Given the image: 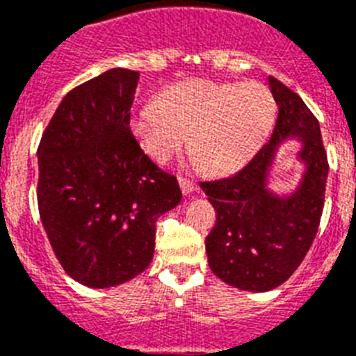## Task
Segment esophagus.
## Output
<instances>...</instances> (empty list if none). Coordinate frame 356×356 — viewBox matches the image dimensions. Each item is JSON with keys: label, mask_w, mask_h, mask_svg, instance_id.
Segmentation results:
<instances>
[{"label": "esophagus", "mask_w": 356, "mask_h": 356, "mask_svg": "<svg viewBox=\"0 0 356 356\" xmlns=\"http://www.w3.org/2000/svg\"><path fill=\"white\" fill-rule=\"evenodd\" d=\"M179 184H181V190H183L184 195H190L192 192H195V190H197V184L186 177H179Z\"/></svg>", "instance_id": "1"}]
</instances>
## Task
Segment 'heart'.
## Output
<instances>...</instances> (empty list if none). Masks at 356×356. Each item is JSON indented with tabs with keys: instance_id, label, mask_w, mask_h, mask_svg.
Masks as SVG:
<instances>
[{
	"instance_id": "obj_1",
	"label": "heart",
	"mask_w": 356,
	"mask_h": 356,
	"mask_svg": "<svg viewBox=\"0 0 356 356\" xmlns=\"http://www.w3.org/2000/svg\"><path fill=\"white\" fill-rule=\"evenodd\" d=\"M275 99L260 83L184 81L170 86L159 105H144L131 116V131L153 161H172L188 147L212 175L240 170L268 138Z\"/></svg>"
}]
</instances>
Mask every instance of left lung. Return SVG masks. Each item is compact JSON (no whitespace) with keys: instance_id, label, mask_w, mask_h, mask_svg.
<instances>
[{"instance_id":"obj_1","label":"left lung","mask_w":356,"mask_h":356,"mask_svg":"<svg viewBox=\"0 0 356 356\" xmlns=\"http://www.w3.org/2000/svg\"><path fill=\"white\" fill-rule=\"evenodd\" d=\"M279 105L270 142L233 177L200 183L216 211L205 240L209 266L223 282L249 292L281 286L303 262L320 227L329 162L320 123L303 99L270 77ZM299 136L300 158L307 164L300 188L288 198L273 196L265 177L282 139Z\"/></svg>"}]
</instances>
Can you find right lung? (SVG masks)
<instances>
[{
    "label": "right lung",
    "instance_id": "1",
    "mask_svg": "<svg viewBox=\"0 0 356 356\" xmlns=\"http://www.w3.org/2000/svg\"><path fill=\"white\" fill-rule=\"evenodd\" d=\"M138 72L108 70L70 90L38 144V212L53 253L90 288L149 266L156 220L183 197L131 133Z\"/></svg>",
    "mask_w": 356,
    "mask_h": 356
}]
</instances>
